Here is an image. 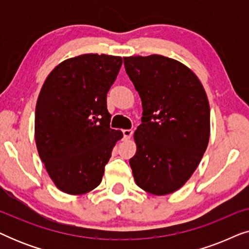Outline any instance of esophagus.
I'll return each mask as SVG.
<instances>
[{"instance_id": "esophagus-1", "label": "esophagus", "mask_w": 249, "mask_h": 249, "mask_svg": "<svg viewBox=\"0 0 249 249\" xmlns=\"http://www.w3.org/2000/svg\"><path fill=\"white\" fill-rule=\"evenodd\" d=\"M122 134H124V139H130L132 136V130L131 129H124V130H122Z\"/></svg>"}]
</instances>
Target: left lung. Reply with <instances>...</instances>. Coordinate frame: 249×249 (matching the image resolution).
Listing matches in <instances>:
<instances>
[{"instance_id":"left-lung-1","label":"left lung","mask_w":249,"mask_h":249,"mask_svg":"<svg viewBox=\"0 0 249 249\" xmlns=\"http://www.w3.org/2000/svg\"><path fill=\"white\" fill-rule=\"evenodd\" d=\"M142 100L137 151L129 160L138 187L153 195L171 194L195 172L210 139V104L188 67L153 54L124 57Z\"/></svg>"}]
</instances>
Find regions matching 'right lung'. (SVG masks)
<instances>
[{"instance_id": "obj_1", "label": "right lung", "mask_w": 249, "mask_h": 249, "mask_svg": "<svg viewBox=\"0 0 249 249\" xmlns=\"http://www.w3.org/2000/svg\"><path fill=\"white\" fill-rule=\"evenodd\" d=\"M121 56L83 54L51 71L37 98L35 141L39 158L57 188L83 195L102 181L112 149L122 138L110 128L107 94Z\"/></svg>"}]
</instances>
